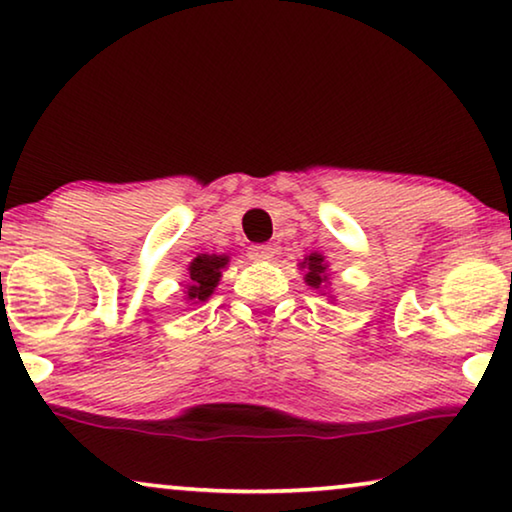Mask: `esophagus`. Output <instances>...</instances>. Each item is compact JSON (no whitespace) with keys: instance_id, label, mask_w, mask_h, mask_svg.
I'll use <instances>...</instances> for the list:
<instances>
[{"instance_id":"1","label":"esophagus","mask_w":512,"mask_h":512,"mask_svg":"<svg viewBox=\"0 0 512 512\" xmlns=\"http://www.w3.org/2000/svg\"><path fill=\"white\" fill-rule=\"evenodd\" d=\"M249 256L254 258V261H272L274 249L272 244H254V247L249 249Z\"/></svg>"}]
</instances>
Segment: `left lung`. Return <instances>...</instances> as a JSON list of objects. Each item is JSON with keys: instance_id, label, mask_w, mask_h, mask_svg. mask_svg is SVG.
Instances as JSON below:
<instances>
[{"instance_id": "left-lung-1", "label": "left lung", "mask_w": 512, "mask_h": 512, "mask_svg": "<svg viewBox=\"0 0 512 512\" xmlns=\"http://www.w3.org/2000/svg\"><path fill=\"white\" fill-rule=\"evenodd\" d=\"M300 268H307L305 281L311 288H321L323 284H328V263H325V256L321 254H309L305 261L300 263Z\"/></svg>"}]
</instances>
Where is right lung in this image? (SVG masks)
Listing matches in <instances>:
<instances>
[{
  "instance_id": "right-lung-1",
  "label": "right lung",
  "mask_w": 512,
  "mask_h": 512,
  "mask_svg": "<svg viewBox=\"0 0 512 512\" xmlns=\"http://www.w3.org/2000/svg\"><path fill=\"white\" fill-rule=\"evenodd\" d=\"M228 265V256L217 254H201L189 263V277H187V300L191 305L205 302L217 288L221 279V270Z\"/></svg>"
}]
</instances>
